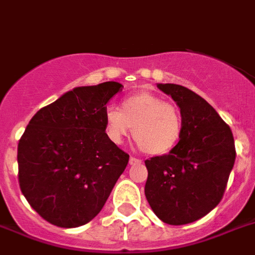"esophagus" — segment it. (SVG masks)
Masks as SVG:
<instances>
[{
    "label": "esophagus",
    "mask_w": 255,
    "mask_h": 255,
    "mask_svg": "<svg viewBox=\"0 0 255 255\" xmlns=\"http://www.w3.org/2000/svg\"><path fill=\"white\" fill-rule=\"evenodd\" d=\"M141 163H142V160L134 158V156H130V158H129V164L130 165H137V164H141Z\"/></svg>",
    "instance_id": "obj_1"
}]
</instances>
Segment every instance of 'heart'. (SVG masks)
Listing matches in <instances>:
<instances>
[{
	"instance_id": "b5f03b06",
	"label": "heart",
	"mask_w": 255,
	"mask_h": 255,
	"mask_svg": "<svg viewBox=\"0 0 255 255\" xmlns=\"http://www.w3.org/2000/svg\"><path fill=\"white\" fill-rule=\"evenodd\" d=\"M105 133L113 143H121L132 134L142 151L163 155L172 151L181 138L182 115L176 105L149 92L125 97L121 110L108 108L104 115Z\"/></svg>"
}]
</instances>
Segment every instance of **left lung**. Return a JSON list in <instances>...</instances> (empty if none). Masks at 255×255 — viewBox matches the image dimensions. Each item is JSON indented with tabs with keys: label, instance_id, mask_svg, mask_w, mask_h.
<instances>
[{
	"label": "left lung",
	"instance_id": "obj_1",
	"mask_svg": "<svg viewBox=\"0 0 255 255\" xmlns=\"http://www.w3.org/2000/svg\"><path fill=\"white\" fill-rule=\"evenodd\" d=\"M181 110L183 129L169 154L145 161V195L159 220L173 226L200 220L220 204L234 167L231 128L189 88L159 83Z\"/></svg>",
	"mask_w": 255,
	"mask_h": 255
}]
</instances>
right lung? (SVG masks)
<instances>
[{"label": "right lung", "instance_id": "1", "mask_svg": "<svg viewBox=\"0 0 255 255\" xmlns=\"http://www.w3.org/2000/svg\"><path fill=\"white\" fill-rule=\"evenodd\" d=\"M118 82L75 87L35 113L17 145L19 185L47 222L73 229L100 213L129 155L108 138L106 104Z\"/></svg>", "mask_w": 255, "mask_h": 255}]
</instances>
